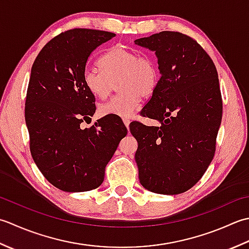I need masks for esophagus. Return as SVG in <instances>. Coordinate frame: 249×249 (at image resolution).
<instances>
[{"mask_svg":"<svg viewBox=\"0 0 249 249\" xmlns=\"http://www.w3.org/2000/svg\"><path fill=\"white\" fill-rule=\"evenodd\" d=\"M124 124L126 126V128H129V124H130V120L129 119H124Z\"/></svg>","mask_w":249,"mask_h":249,"instance_id":"esophagus-1","label":"esophagus"}]
</instances>
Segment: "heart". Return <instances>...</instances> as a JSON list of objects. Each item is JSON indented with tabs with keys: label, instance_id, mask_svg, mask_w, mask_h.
Segmentation results:
<instances>
[{
	"label": "heart",
	"instance_id": "heart-1",
	"mask_svg": "<svg viewBox=\"0 0 249 249\" xmlns=\"http://www.w3.org/2000/svg\"><path fill=\"white\" fill-rule=\"evenodd\" d=\"M101 71L88 68L83 73L85 87L96 99L103 100L117 84L118 94L100 105L101 116L128 118L133 114L142 99H148L159 83V70L148 54L124 47L110 48L100 59Z\"/></svg>",
	"mask_w": 249,
	"mask_h": 249
}]
</instances>
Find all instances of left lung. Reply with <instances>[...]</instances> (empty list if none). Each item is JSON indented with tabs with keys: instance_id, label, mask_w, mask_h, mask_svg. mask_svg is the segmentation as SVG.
<instances>
[{
	"instance_id": "1",
	"label": "left lung",
	"mask_w": 249,
	"mask_h": 249,
	"mask_svg": "<svg viewBox=\"0 0 249 249\" xmlns=\"http://www.w3.org/2000/svg\"><path fill=\"white\" fill-rule=\"evenodd\" d=\"M155 52L161 77L141 110L159 126L134 121L135 161L142 186L160 195H179L204 175L215 155L222 116L217 70L209 54L188 35L162 31L135 39Z\"/></svg>"
}]
</instances>
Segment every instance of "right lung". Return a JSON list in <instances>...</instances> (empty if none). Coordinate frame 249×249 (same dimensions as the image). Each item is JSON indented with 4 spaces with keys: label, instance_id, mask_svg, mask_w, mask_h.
I'll list each match as a JSON object with an SVG mask.
<instances>
[{
    "label": "right lung",
    "instance_id": "1",
    "mask_svg": "<svg viewBox=\"0 0 249 249\" xmlns=\"http://www.w3.org/2000/svg\"><path fill=\"white\" fill-rule=\"evenodd\" d=\"M115 36L100 30H69L49 40L32 65L24 108L30 150L45 178L62 191L98 188L128 133L120 120L108 116L90 128L80 125L95 113V98L83 82L86 63L96 47Z\"/></svg>",
    "mask_w": 249,
    "mask_h": 249
}]
</instances>
